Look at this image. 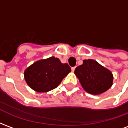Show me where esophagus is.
I'll list each match as a JSON object with an SVG mask.
<instances>
[{"label": "esophagus", "mask_w": 128, "mask_h": 128, "mask_svg": "<svg viewBox=\"0 0 128 128\" xmlns=\"http://www.w3.org/2000/svg\"><path fill=\"white\" fill-rule=\"evenodd\" d=\"M75 67H72V68H71V70H72V72H74V71H75Z\"/></svg>", "instance_id": "34e87169"}]
</instances>
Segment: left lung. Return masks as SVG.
<instances>
[{"label": "left lung", "mask_w": 128, "mask_h": 128, "mask_svg": "<svg viewBox=\"0 0 128 128\" xmlns=\"http://www.w3.org/2000/svg\"><path fill=\"white\" fill-rule=\"evenodd\" d=\"M74 72L84 90L90 94H102L112 86V72L94 60H83Z\"/></svg>", "instance_id": "obj_1"}]
</instances>
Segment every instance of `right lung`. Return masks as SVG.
<instances>
[{
    "label": "right lung",
    "mask_w": 128,
    "mask_h": 128,
    "mask_svg": "<svg viewBox=\"0 0 128 128\" xmlns=\"http://www.w3.org/2000/svg\"><path fill=\"white\" fill-rule=\"evenodd\" d=\"M71 71L68 64H62L55 57L40 60L26 68L24 77L28 86L38 92L56 88Z\"/></svg>",
    "instance_id": "right-lung-1"
}]
</instances>
